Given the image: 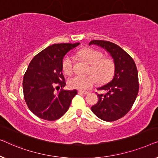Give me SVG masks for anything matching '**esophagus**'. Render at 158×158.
Here are the masks:
<instances>
[{
	"label": "esophagus",
	"mask_w": 158,
	"mask_h": 158,
	"mask_svg": "<svg viewBox=\"0 0 158 158\" xmlns=\"http://www.w3.org/2000/svg\"><path fill=\"white\" fill-rule=\"evenodd\" d=\"M79 93H81V94H88L89 92H86V91H82V90H79Z\"/></svg>",
	"instance_id": "1"
}]
</instances>
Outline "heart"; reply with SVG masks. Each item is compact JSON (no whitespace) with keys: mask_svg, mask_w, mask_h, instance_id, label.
I'll return each mask as SVG.
<instances>
[{"mask_svg":"<svg viewBox=\"0 0 158 158\" xmlns=\"http://www.w3.org/2000/svg\"><path fill=\"white\" fill-rule=\"evenodd\" d=\"M77 55L91 65L90 74L88 76L74 75L68 80L71 88L79 90H86L97 83H106L112 79L115 72V64L112 58L104 57L103 53L92 48H85L77 53ZM63 72L69 74L74 69V59L67 56L62 62Z\"/></svg>","mask_w":158,"mask_h":158,"instance_id":"b5f03b06","label":"heart"}]
</instances>
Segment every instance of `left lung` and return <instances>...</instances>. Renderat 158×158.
Instances as JSON below:
<instances>
[{
    "instance_id": "obj_1",
    "label": "left lung",
    "mask_w": 158,
    "mask_h": 158,
    "mask_svg": "<svg viewBox=\"0 0 158 158\" xmlns=\"http://www.w3.org/2000/svg\"><path fill=\"white\" fill-rule=\"evenodd\" d=\"M94 44L107 51L115 64L114 78L97 89L104 94H97L98 102L92 106V112L106 122L117 120L131 110L139 91L138 73L134 60L120 46L107 41L92 40Z\"/></svg>"
}]
</instances>
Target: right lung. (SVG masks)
<instances>
[{
	"instance_id": "right-lung-1",
	"label": "right lung",
	"mask_w": 158,
	"mask_h": 158,
	"mask_svg": "<svg viewBox=\"0 0 158 158\" xmlns=\"http://www.w3.org/2000/svg\"><path fill=\"white\" fill-rule=\"evenodd\" d=\"M76 44H56L41 51L30 62L23 80L24 99L28 107L39 118L54 121L69 108L77 91L55 92V87L66 85L62 74V62L66 53L79 46Z\"/></svg>"
}]
</instances>
